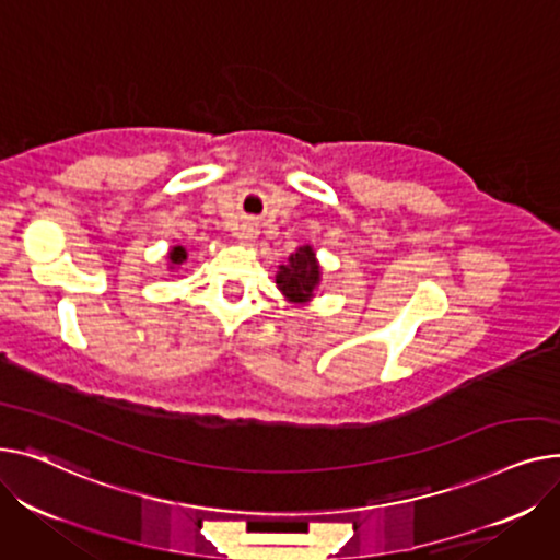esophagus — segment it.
Segmentation results:
<instances>
[{
  "mask_svg": "<svg viewBox=\"0 0 560 560\" xmlns=\"http://www.w3.org/2000/svg\"><path fill=\"white\" fill-rule=\"evenodd\" d=\"M255 235H257V230H255L250 223H246V225H242V228L237 230V240H240L242 244H250V242L255 240Z\"/></svg>",
  "mask_w": 560,
  "mask_h": 560,
  "instance_id": "esophagus-1",
  "label": "esophagus"
}]
</instances>
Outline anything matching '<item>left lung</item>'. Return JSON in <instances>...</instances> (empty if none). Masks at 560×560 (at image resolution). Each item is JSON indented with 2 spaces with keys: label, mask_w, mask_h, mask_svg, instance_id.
<instances>
[{
  "label": "left lung",
  "mask_w": 560,
  "mask_h": 560,
  "mask_svg": "<svg viewBox=\"0 0 560 560\" xmlns=\"http://www.w3.org/2000/svg\"><path fill=\"white\" fill-rule=\"evenodd\" d=\"M276 284L287 301L295 305L310 303L320 284V267L314 248L301 246L293 255H289L287 265H282L276 273Z\"/></svg>",
  "instance_id": "left-lung-1"
}]
</instances>
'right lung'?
I'll return each mask as SVG.
<instances>
[{
  "label": "right lung",
  "instance_id": "obj_1",
  "mask_svg": "<svg viewBox=\"0 0 560 560\" xmlns=\"http://www.w3.org/2000/svg\"><path fill=\"white\" fill-rule=\"evenodd\" d=\"M185 259H187V250H185L183 246H174V248L170 250V261H172V267H170V269H174V267L183 265Z\"/></svg>",
  "mask_w": 560,
  "mask_h": 560
}]
</instances>
